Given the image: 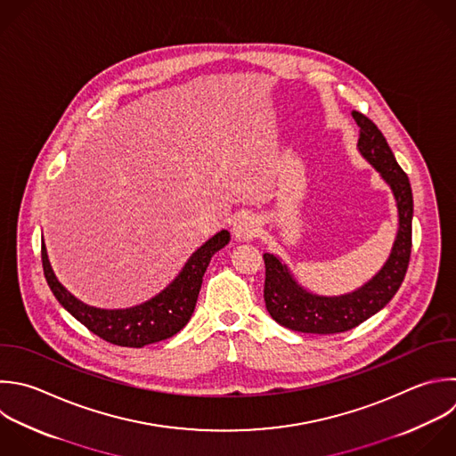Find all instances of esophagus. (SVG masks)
I'll return each mask as SVG.
<instances>
[{"mask_svg": "<svg viewBox=\"0 0 456 456\" xmlns=\"http://www.w3.org/2000/svg\"><path fill=\"white\" fill-rule=\"evenodd\" d=\"M258 219L255 216H249V214H244L240 217L235 219L233 223V235L237 240H251L253 237H256L258 233Z\"/></svg>", "mask_w": 456, "mask_h": 456, "instance_id": "obj_1", "label": "esophagus"}]
</instances>
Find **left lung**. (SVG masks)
Segmentation results:
<instances>
[{
  "instance_id": "1",
  "label": "left lung",
  "mask_w": 456,
  "mask_h": 456,
  "mask_svg": "<svg viewBox=\"0 0 456 456\" xmlns=\"http://www.w3.org/2000/svg\"><path fill=\"white\" fill-rule=\"evenodd\" d=\"M351 116L360 126V139L356 144L360 155L379 173L394 194L399 226L383 267L362 287L340 296H321L306 290L280 256L264 253V299L267 312L278 324L301 333L330 335L358 326L394 297L408 269L413 216V198L408 176L395 162L394 153L378 126L360 112H353Z\"/></svg>"
}]
</instances>
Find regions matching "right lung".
Returning <instances> with one entry per match:
<instances>
[{
  "label": "right lung",
  "instance_id": "right-lung-1",
  "mask_svg": "<svg viewBox=\"0 0 456 456\" xmlns=\"http://www.w3.org/2000/svg\"><path fill=\"white\" fill-rule=\"evenodd\" d=\"M228 242L230 232L221 230L191 255L178 276L162 292L130 308H96L75 297L55 276L45 242L43 267L52 292L77 321L110 344L142 347L176 335L189 322L210 258Z\"/></svg>",
  "mask_w": 456,
  "mask_h": 456
}]
</instances>
